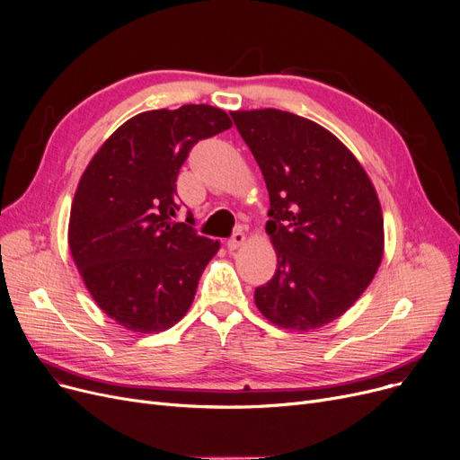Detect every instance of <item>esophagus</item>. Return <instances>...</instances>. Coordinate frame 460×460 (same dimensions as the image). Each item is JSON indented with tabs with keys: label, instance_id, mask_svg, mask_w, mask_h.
Here are the masks:
<instances>
[{
	"label": "esophagus",
	"instance_id": "1",
	"mask_svg": "<svg viewBox=\"0 0 460 460\" xmlns=\"http://www.w3.org/2000/svg\"><path fill=\"white\" fill-rule=\"evenodd\" d=\"M244 243H246V234H244L243 231H236V233L227 240V250L234 252V250H238L240 246H243Z\"/></svg>",
	"mask_w": 460,
	"mask_h": 460
}]
</instances>
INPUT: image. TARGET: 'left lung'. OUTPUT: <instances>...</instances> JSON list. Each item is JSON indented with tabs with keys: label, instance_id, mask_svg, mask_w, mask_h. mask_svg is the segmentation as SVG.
Returning a JSON list of instances; mask_svg holds the SVG:
<instances>
[{
	"label": "left lung",
	"instance_id": "left-lung-1",
	"mask_svg": "<svg viewBox=\"0 0 460 460\" xmlns=\"http://www.w3.org/2000/svg\"><path fill=\"white\" fill-rule=\"evenodd\" d=\"M231 117L270 196L278 269L255 288V305L279 328H321L343 315L380 267L376 190L356 156L313 120L272 108Z\"/></svg>",
	"mask_w": 460,
	"mask_h": 460
}]
</instances>
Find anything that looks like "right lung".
<instances>
[{
	"label": "right lung",
	"instance_id": "right-lung-1",
	"mask_svg": "<svg viewBox=\"0 0 460 460\" xmlns=\"http://www.w3.org/2000/svg\"><path fill=\"white\" fill-rule=\"evenodd\" d=\"M233 123L207 104L143 111L120 125L80 179L68 248L87 291L110 319L139 333L164 332L190 309L220 250L177 222V175L193 145Z\"/></svg>",
	"mask_w": 460,
	"mask_h": 460
}]
</instances>
